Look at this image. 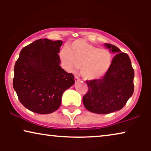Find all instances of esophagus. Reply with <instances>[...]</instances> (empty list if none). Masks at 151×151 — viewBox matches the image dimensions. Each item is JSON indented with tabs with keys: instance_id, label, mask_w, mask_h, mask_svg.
I'll list each match as a JSON object with an SVG mask.
<instances>
[{
	"instance_id": "34e87169",
	"label": "esophagus",
	"mask_w": 151,
	"mask_h": 151,
	"mask_svg": "<svg viewBox=\"0 0 151 151\" xmlns=\"http://www.w3.org/2000/svg\"><path fill=\"white\" fill-rule=\"evenodd\" d=\"M74 79H75V81L76 82H78V81H80V79L78 77V76H75V78H74Z\"/></svg>"
}]
</instances>
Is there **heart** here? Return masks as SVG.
<instances>
[{
	"mask_svg": "<svg viewBox=\"0 0 151 151\" xmlns=\"http://www.w3.org/2000/svg\"><path fill=\"white\" fill-rule=\"evenodd\" d=\"M65 69L74 72L80 67V74L86 80H99L106 75L112 63V54L106 49L78 40L60 53Z\"/></svg>",
	"mask_w": 151,
	"mask_h": 151,
	"instance_id": "heart-1",
	"label": "heart"
}]
</instances>
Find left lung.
<instances>
[{"label":"left lung","instance_id":"left-lung-1","mask_svg":"<svg viewBox=\"0 0 151 151\" xmlns=\"http://www.w3.org/2000/svg\"><path fill=\"white\" fill-rule=\"evenodd\" d=\"M104 45L115 54L111 67L101 79L86 80L88 90L82 98L84 107L98 114L120 110L134 91V69L129 56L115 45Z\"/></svg>","mask_w":151,"mask_h":151}]
</instances>
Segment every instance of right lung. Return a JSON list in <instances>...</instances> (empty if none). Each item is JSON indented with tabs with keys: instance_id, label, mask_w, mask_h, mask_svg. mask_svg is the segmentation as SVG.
Wrapping results in <instances>:
<instances>
[{
	"instance_id": "obj_1",
	"label": "right lung",
	"mask_w": 151,
	"mask_h": 151,
	"mask_svg": "<svg viewBox=\"0 0 151 151\" xmlns=\"http://www.w3.org/2000/svg\"><path fill=\"white\" fill-rule=\"evenodd\" d=\"M62 45L61 40L39 39L22 48L16 62L14 88L21 104L32 112L58 110L63 93L75 83L73 74L60 66Z\"/></svg>"
}]
</instances>
